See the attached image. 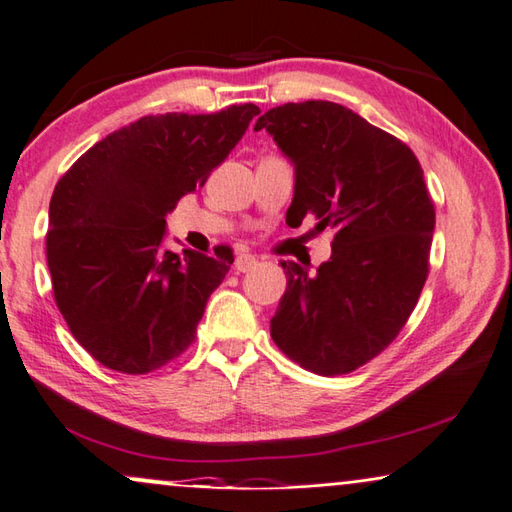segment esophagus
Here are the masks:
<instances>
[{
	"mask_svg": "<svg viewBox=\"0 0 512 512\" xmlns=\"http://www.w3.org/2000/svg\"><path fill=\"white\" fill-rule=\"evenodd\" d=\"M255 266H257V259L253 255H248V253L237 255V259H235L237 273H248V270H253Z\"/></svg>",
	"mask_w": 512,
	"mask_h": 512,
	"instance_id": "34e87169",
	"label": "esophagus"
}]
</instances>
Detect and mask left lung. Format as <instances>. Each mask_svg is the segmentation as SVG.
Instances as JSON below:
<instances>
[{
	"label": "left lung",
	"instance_id": "left-lung-1",
	"mask_svg": "<svg viewBox=\"0 0 512 512\" xmlns=\"http://www.w3.org/2000/svg\"><path fill=\"white\" fill-rule=\"evenodd\" d=\"M262 128L295 164L286 224L313 215L335 228L317 273L282 262L288 286L270 335L310 373H353L393 344L426 284L435 204L424 170L402 139L342 104L288 102L259 117Z\"/></svg>",
	"mask_w": 512,
	"mask_h": 512
}]
</instances>
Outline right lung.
I'll return each mask as SVG.
<instances>
[{
	"mask_svg": "<svg viewBox=\"0 0 512 512\" xmlns=\"http://www.w3.org/2000/svg\"><path fill=\"white\" fill-rule=\"evenodd\" d=\"M255 115V104H233L142 117L88 148L57 182L46 233L55 304L102 366L148 375L195 342L235 257L230 246L162 250L166 215L206 184Z\"/></svg>",
	"mask_w": 512,
	"mask_h": 512,
	"instance_id": "obj_1",
	"label": "right lung"
}]
</instances>
